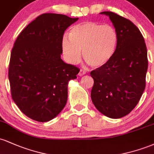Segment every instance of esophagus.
<instances>
[{
  "label": "esophagus",
  "mask_w": 154,
  "mask_h": 154,
  "mask_svg": "<svg viewBox=\"0 0 154 154\" xmlns=\"http://www.w3.org/2000/svg\"><path fill=\"white\" fill-rule=\"evenodd\" d=\"M85 73H86V72H85L84 70H82V69H80V71H79V74H78V75H79V76H80V77H82V76H83V75H85Z\"/></svg>",
  "instance_id": "obj_1"
}]
</instances>
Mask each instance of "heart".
<instances>
[{"mask_svg":"<svg viewBox=\"0 0 154 154\" xmlns=\"http://www.w3.org/2000/svg\"><path fill=\"white\" fill-rule=\"evenodd\" d=\"M116 29L109 24L84 22L72 28L69 38L64 36L61 47L68 62L77 63L83 58L91 66L100 68L106 65L114 56L117 46Z\"/></svg>","mask_w":154,"mask_h":154,"instance_id":"heart-1","label":"heart"}]
</instances>
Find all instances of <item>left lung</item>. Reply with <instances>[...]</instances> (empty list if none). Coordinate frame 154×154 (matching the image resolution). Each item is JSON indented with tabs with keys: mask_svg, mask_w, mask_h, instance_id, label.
Segmentation results:
<instances>
[{
	"mask_svg": "<svg viewBox=\"0 0 154 154\" xmlns=\"http://www.w3.org/2000/svg\"><path fill=\"white\" fill-rule=\"evenodd\" d=\"M100 14L109 17L118 43L111 61L91 72L94 79L91 99L103 115L119 119L131 112L143 93L147 49L140 31L131 21L111 11Z\"/></svg>",
	"mask_w": 154,
	"mask_h": 154,
	"instance_id": "1",
	"label": "left lung"
}]
</instances>
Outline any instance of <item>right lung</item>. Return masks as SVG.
<instances>
[{"label": "right lung", "mask_w": 154, "mask_h": 154, "mask_svg": "<svg viewBox=\"0 0 154 154\" xmlns=\"http://www.w3.org/2000/svg\"><path fill=\"white\" fill-rule=\"evenodd\" d=\"M78 18L43 14L29 23L16 40L8 68L12 99L22 113L45 122L62 111L67 101L68 83L79 69L63 62L64 31Z\"/></svg>", "instance_id": "1"}]
</instances>
